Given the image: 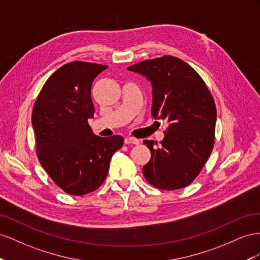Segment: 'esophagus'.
<instances>
[{
    "instance_id": "34e87169",
    "label": "esophagus",
    "mask_w": 260,
    "mask_h": 260,
    "mask_svg": "<svg viewBox=\"0 0 260 260\" xmlns=\"http://www.w3.org/2000/svg\"><path fill=\"white\" fill-rule=\"evenodd\" d=\"M124 143H125L126 145H128V144L138 145V144H139V140H138L137 138H134V137H126V138L124 139Z\"/></svg>"
}]
</instances>
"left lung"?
I'll use <instances>...</instances> for the list:
<instances>
[{"instance_id":"left-lung-1","label":"left lung","mask_w":260,"mask_h":260,"mask_svg":"<svg viewBox=\"0 0 260 260\" xmlns=\"http://www.w3.org/2000/svg\"><path fill=\"white\" fill-rule=\"evenodd\" d=\"M127 70L151 81V114L169 123L159 144L144 142L151 151L144 176L160 189L188 186L213 149L217 108L210 90L191 66L172 55L139 62Z\"/></svg>"}]
</instances>
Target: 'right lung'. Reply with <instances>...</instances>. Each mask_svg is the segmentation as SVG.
Instances as JSON below:
<instances>
[{
  "mask_svg": "<svg viewBox=\"0 0 260 260\" xmlns=\"http://www.w3.org/2000/svg\"><path fill=\"white\" fill-rule=\"evenodd\" d=\"M107 65L74 61L44 83L32 108L36 153L51 180L66 194L83 196L105 182L112 154L123 146L120 135H94L93 79Z\"/></svg>",
  "mask_w": 260,
  "mask_h": 260,
  "instance_id": "1",
  "label": "right lung"
}]
</instances>
